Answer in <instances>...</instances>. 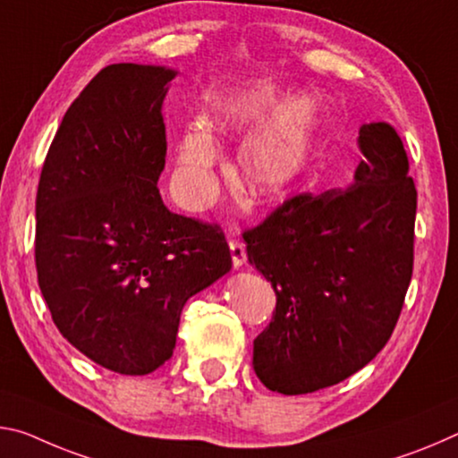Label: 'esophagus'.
I'll return each instance as SVG.
<instances>
[{"instance_id":"obj_1","label":"esophagus","mask_w":458,"mask_h":458,"mask_svg":"<svg viewBox=\"0 0 458 458\" xmlns=\"http://www.w3.org/2000/svg\"><path fill=\"white\" fill-rule=\"evenodd\" d=\"M229 250H231V259H233L235 267H242L247 261V251H245V243L239 242V239H231L229 242Z\"/></svg>"}]
</instances>
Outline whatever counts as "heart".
I'll return each instance as SVG.
<instances>
[{
	"mask_svg": "<svg viewBox=\"0 0 458 458\" xmlns=\"http://www.w3.org/2000/svg\"><path fill=\"white\" fill-rule=\"evenodd\" d=\"M282 99L269 89L239 93L215 109L213 125L239 133H256L239 156V176L251 199H272L302 174L310 154L309 115H288L276 122ZM178 180L191 199L211 192L216 149L205 127L194 125L178 144Z\"/></svg>",
	"mask_w": 458,
	"mask_h": 458,
	"instance_id": "heart-1",
	"label": "heart"
}]
</instances>
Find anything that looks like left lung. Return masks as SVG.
<instances>
[{
  "instance_id": "obj_1",
  "label": "left lung",
  "mask_w": 458,
  "mask_h": 458,
  "mask_svg": "<svg viewBox=\"0 0 458 458\" xmlns=\"http://www.w3.org/2000/svg\"><path fill=\"white\" fill-rule=\"evenodd\" d=\"M347 189L300 192L245 229L247 259L276 292L253 341V371L284 395L347 379L392 336L414 269L416 186L387 123L359 130Z\"/></svg>"
}]
</instances>
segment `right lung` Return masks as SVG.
I'll return each instance as SVG.
<instances>
[{
	"label": "right lung",
	"instance_id": "add662e5",
	"mask_svg": "<svg viewBox=\"0 0 458 458\" xmlns=\"http://www.w3.org/2000/svg\"><path fill=\"white\" fill-rule=\"evenodd\" d=\"M174 74L105 66L64 114L36 194V272L52 320L122 376L166 363L186 300L231 269L219 225L172 213L160 197Z\"/></svg>",
	"mask_w": 458,
	"mask_h": 458
}]
</instances>
